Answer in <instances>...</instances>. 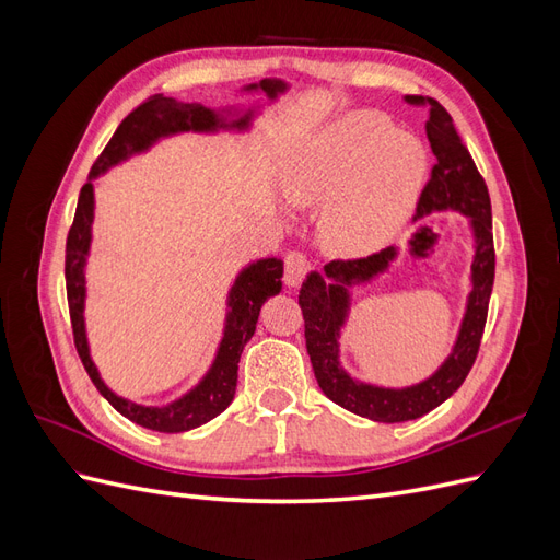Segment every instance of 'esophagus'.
Returning <instances> with one entry per match:
<instances>
[{
    "label": "esophagus",
    "instance_id": "obj_1",
    "mask_svg": "<svg viewBox=\"0 0 560 560\" xmlns=\"http://www.w3.org/2000/svg\"><path fill=\"white\" fill-rule=\"evenodd\" d=\"M313 270V264L308 259V254L303 252H290L284 257V282L290 287L301 284L306 280V276Z\"/></svg>",
    "mask_w": 560,
    "mask_h": 560
}]
</instances>
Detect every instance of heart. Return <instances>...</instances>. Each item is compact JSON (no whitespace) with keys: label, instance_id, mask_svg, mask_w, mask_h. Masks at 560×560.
<instances>
[{"label":"heart","instance_id":"b5f03b06","mask_svg":"<svg viewBox=\"0 0 560 560\" xmlns=\"http://www.w3.org/2000/svg\"><path fill=\"white\" fill-rule=\"evenodd\" d=\"M430 156L381 112L336 118L299 151L284 189L299 206H325L319 235L343 257L376 252L406 224L428 182Z\"/></svg>","mask_w":560,"mask_h":560}]
</instances>
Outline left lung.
Returning a JSON list of instances; mask_svg holds the SVG:
<instances>
[{"mask_svg": "<svg viewBox=\"0 0 560 560\" xmlns=\"http://www.w3.org/2000/svg\"><path fill=\"white\" fill-rule=\"evenodd\" d=\"M404 103L430 109L425 130L432 154L436 156V165L432 167V177L420 194L416 214L425 217L434 210H457L471 219L474 238H477V254H474L471 264V294L451 358L432 378L404 389L354 383L338 366L336 338L343 327L348 308L346 284L364 282L385 270L387 264L395 259L393 247H385L362 259H334L325 266L327 278L334 280L331 284H325L322 276L311 273L299 292L303 334H306V348L322 393L334 404L343 406V409L378 422H404L425 416L465 383L479 354L488 317V301L495 280L490 196L481 173L474 165L469 149L465 147L460 132L455 130L451 114L436 100L406 95Z\"/></svg>", "mask_w": 560, "mask_h": 560, "instance_id": "obj_1", "label": "left lung"}]
</instances>
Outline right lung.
I'll use <instances>...</instances> for the list:
<instances>
[{"mask_svg": "<svg viewBox=\"0 0 560 560\" xmlns=\"http://www.w3.org/2000/svg\"><path fill=\"white\" fill-rule=\"evenodd\" d=\"M249 89H257V86H249ZM259 89L266 91L268 95H276L278 91H282V83L264 79L259 81ZM245 124H247V116L241 118V121H235L233 126L243 128ZM217 126H224V124H219L217 114L210 112L208 107L177 103V100L163 97L161 93L151 95L142 105L135 107L124 118L121 126L116 128L112 140L103 149V154H100L97 161L93 163L89 177L93 179L100 173H105L109 165L126 159L128 154H132V151H142L156 138H161V135L179 132V130H212ZM91 222H93V184L86 182L81 186L74 222L70 226V233H67L65 282H67V306H70L74 346L93 385L118 413L126 416L132 422H138V425L147 430L173 434V432L194 430L202 425V422L212 420L233 401L243 348L252 338L254 329H257V319H259L264 301L282 290V261L264 259L243 270L241 278L235 280L231 290V299H229L231 311L226 317L224 341H222V348H219V354L210 369V374L179 401L171 406H161V409H151V406H138L116 397L112 389L100 381L97 369L89 358L86 334H83V294H86V287H83V261H86V252L91 245Z\"/></svg>", "mask_w": 560, "mask_h": 560, "instance_id": "1", "label": "right lung"}]
</instances>
